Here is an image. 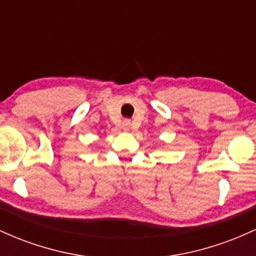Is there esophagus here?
Returning <instances> with one entry per match:
<instances>
[{"label":"esophagus","instance_id":"obj_1","mask_svg":"<svg viewBox=\"0 0 256 256\" xmlns=\"http://www.w3.org/2000/svg\"><path fill=\"white\" fill-rule=\"evenodd\" d=\"M130 126H131V122L130 120H124V122H122V128H124V130H128V128H130Z\"/></svg>","mask_w":256,"mask_h":256}]
</instances>
